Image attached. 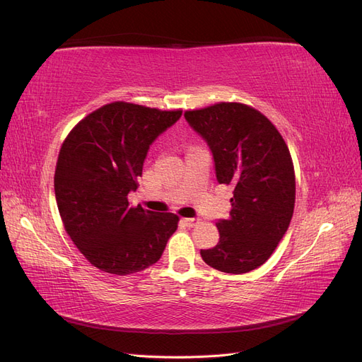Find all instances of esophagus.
<instances>
[{"mask_svg": "<svg viewBox=\"0 0 362 362\" xmlns=\"http://www.w3.org/2000/svg\"><path fill=\"white\" fill-rule=\"evenodd\" d=\"M184 223L187 226H196L199 223V218H194V217H185L184 218Z\"/></svg>", "mask_w": 362, "mask_h": 362, "instance_id": "34e87169", "label": "esophagus"}]
</instances>
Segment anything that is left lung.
Instances as JSON below:
<instances>
[{"mask_svg":"<svg viewBox=\"0 0 362 362\" xmlns=\"http://www.w3.org/2000/svg\"><path fill=\"white\" fill-rule=\"evenodd\" d=\"M184 117L210 146L218 184L234 187L229 217L216 223L218 243L201 249V257L216 270L247 273L270 258L293 217L288 146L276 127L246 104L218 103Z\"/></svg>","mask_w":362,"mask_h":362,"instance_id":"8db88e82","label":"left lung"}]
</instances>
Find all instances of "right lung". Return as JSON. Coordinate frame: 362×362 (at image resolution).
<instances>
[{
	"mask_svg": "<svg viewBox=\"0 0 362 362\" xmlns=\"http://www.w3.org/2000/svg\"><path fill=\"white\" fill-rule=\"evenodd\" d=\"M181 110L116 101L87 115L64 139L54 190L64 229L92 266L129 275L156 264L180 217L131 206L148 149Z\"/></svg>",
	"mask_w": 362,
	"mask_h": 362,
	"instance_id": "1",
	"label": "right lung"
}]
</instances>
